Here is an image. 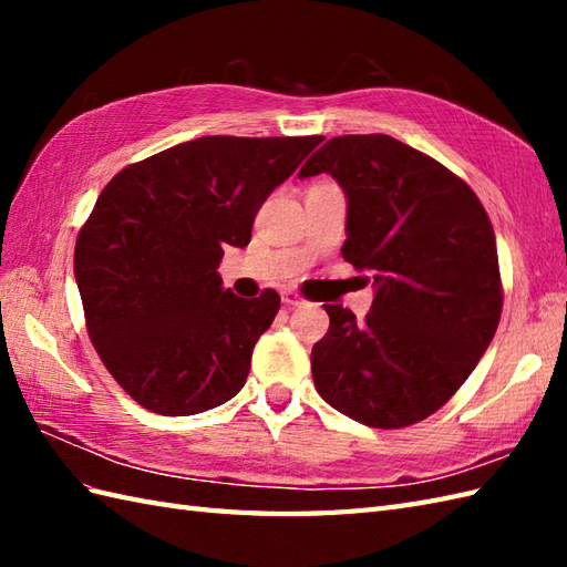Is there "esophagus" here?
<instances>
[{
  "label": "esophagus",
  "mask_w": 567,
  "mask_h": 567,
  "mask_svg": "<svg viewBox=\"0 0 567 567\" xmlns=\"http://www.w3.org/2000/svg\"><path fill=\"white\" fill-rule=\"evenodd\" d=\"M282 302H285V307H302L305 305V297L299 295V292H295V290H285L282 292Z\"/></svg>",
  "instance_id": "1"
}]
</instances>
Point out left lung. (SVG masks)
<instances>
[{
	"label": "left lung",
	"mask_w": 567,
	"mask_h": 567,
	"mask_svg": "<svg viewBox=\"0 0 567 567\" xmlns=\"http://www.w3.org/2000/svg\"><path fill=\"white\" fill-rule=\"evenodd\" d=\"M329 173L348 199L343 258L370 272L363 323L323 305L311 348L317 392L372 429L441 409L485 355L502 317L497 240L477 195L449 167L384 134L339 136L299 177Z\"/></svg>",
	"instance_id": "8db88e82"
}]
</instances>
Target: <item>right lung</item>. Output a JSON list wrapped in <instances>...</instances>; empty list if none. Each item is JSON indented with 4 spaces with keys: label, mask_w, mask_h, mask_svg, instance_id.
Returning a JSON list of instances; mask_svg holds the SVG:
<instances>
[{
    "label": "right lung",
    "mask_w": 567,
    "mask_h": 567,
    "mask_svg": "<svg viewBox=\"0 0 567 567\" xmlns=\"http://www.w3.org/2000/svg\"><path fill=\"white\" fill-rule=\"evenodd\" d=\"M321 141L202 136L102 189L80 228L75 280L90 341L131 400L189 416L244 388L280 295L224 290V248L248 246L260 204Z\"/></svg>",
    "instance_id": "right-lung-1"
}]
</instances>
